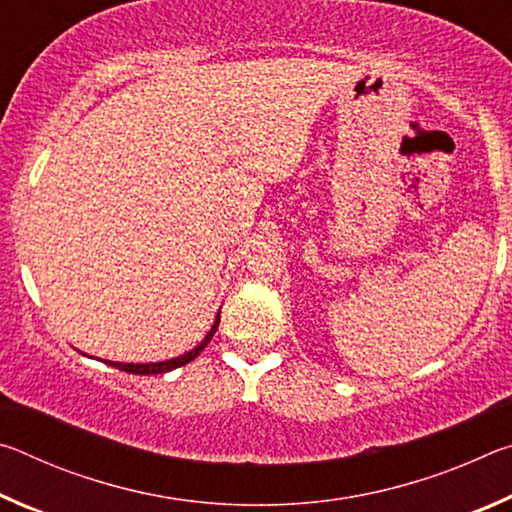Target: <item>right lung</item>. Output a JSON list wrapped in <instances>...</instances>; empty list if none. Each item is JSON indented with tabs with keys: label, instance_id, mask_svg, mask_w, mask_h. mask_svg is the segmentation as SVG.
Masks as SVG:
<instances>
[{
	"label": "right lung",
	"instance_id": "1",
	"mask_svg": "<svg viewBox=\"0 0 512 512\" xmlns=\"http://www.w3.org/2000/svg\"><path fill=\"white\" fill-rule=\"evenodd\" d=\"M219 320H221V311L216 314L214 325H212L210 332L205 334V339L198 343L194 350L180 354V357H176V359H167V361H158V363H121V361H106V363H108V366H115V368L124 370V372H131V375H160V372H169L173 368H180V366H185V363L194 361L198 354H201L207 348V343L212 341L216 327H219Z\"/></svg>",
	"mask_w": 512,
	"mask_h": 512
}]
</instances>
